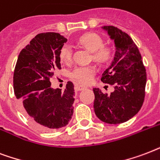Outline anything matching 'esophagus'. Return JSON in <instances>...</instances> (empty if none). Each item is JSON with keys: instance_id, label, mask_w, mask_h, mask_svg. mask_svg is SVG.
Listing matches in <instances>:
<instances>
[{"instance_id": "1", "label": "esophagus", "mask_w": 160, "mask_h": 160, "mask_svg": "<svg viewBox=\"0 0 160 160\" xmlns=\"http://www.w3.org/2000/svg\"><path fill=\"white\" fill-rule=\"evenodd\" d=\"M86 88V87L84 86H82V85H77L75 87V90L76 91H82V90H83V89Z\"/></svg>"}]
</instances>
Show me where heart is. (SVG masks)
<instances>
[{
	"instance_id": "b5f03b06",
	"label": "heart",
	"mask_w": 160,
	"mask_h": 160,
	"mask_svg": "<svg viewBox=\"0 0 160 160\" xmlns=\"http://www.w3.org/2000/svg\"><path fill=\"white\" fill-rule=\"evenodd\" d=\"M79 43L88 50L92 52V59L97 62L103 64L108 62L112 58L111 48L103 46V40L96 33H87L79 38ZM60 58L63 62H70L72 61V50L68 46H64L60 51ZM96 69L92 66L77 67L72 72V78L79 83L88 84L92 81Z\"/></svg>"
}]
</instances>
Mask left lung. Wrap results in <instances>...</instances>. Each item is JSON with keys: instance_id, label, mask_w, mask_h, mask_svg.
<instances>
[{"instance_id": "1", "label": "left lung", "mask_w": 160, "mask_h": 160, "mask_svg": "<svg viewBox=\"0 0 160 160\" xmlns=\"http://www.w3.org/2000/svg\"><path fill=\"white\" fill-rule=\"evenodd\" d=\"M102 28L114 41L116 52L101 81L113 85L114 91L108 94L93 88L94 112L102 122L118 124L132 118L140 110L145 96L147 75L140 52L132 38L112 26Z\"/></svg>"}]
</instances>
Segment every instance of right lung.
<instances>
[{
  "label": "right lung",
  "mask_w": 160,
  "mask_h": 160,
  "mask_svg": "<svg viewBox=\"0 0 160 160\" xmlns=\"http://www.w3.org/2000/svg\"><path fill=\"white\" fill-rule=\"evenodd\" d=\"M67 41L59 33L38 34L21 51L15 68V95L32 123L47 132L66 126L73 114V83L62 92L50 82L61 69L60 51Z\"/></svg>",
  "instance_id": "1"
}]
</instances>
